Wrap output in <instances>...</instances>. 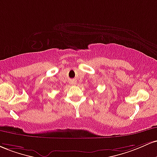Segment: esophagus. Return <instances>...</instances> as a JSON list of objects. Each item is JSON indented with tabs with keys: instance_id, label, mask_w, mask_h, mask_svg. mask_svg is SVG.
Listing matches in <instances>:
<instances>
[{
	"instance_id": "1",
	"label": "esophagus",
	"mask_w": 157,
	"mask_h": 157,
	"mask_svg": "<svg viewBox=\"0 0 157 157\" xmlns=\"http://www.w3.org/2000/svg\"><path fill=\"white\" fill-rule=\"evenodd\" d=\"M72 84H75V82H72Z\"/></svg>"
}]
</instances>
